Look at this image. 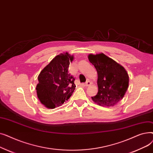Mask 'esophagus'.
I'll list each match as a JSON object with an SVG mask.
<instances>
[{
	"mask_svg": "<svg viewBox=\"0 0 153 153\" xmlns=\"http://www.w3.org/2000/svg\"><path fill=\"white\" fill-rule=\"evenodd\" d=\"M91 84V82L90 81H89V80H88L87 81H86V82L85 83V86H89V85H90Z\"/></svg>",
	"mask_w": 153,
	"mask_h": 153,
	"instance_id": "obj_1",
	"label": "esophagus"
}]
</instances>
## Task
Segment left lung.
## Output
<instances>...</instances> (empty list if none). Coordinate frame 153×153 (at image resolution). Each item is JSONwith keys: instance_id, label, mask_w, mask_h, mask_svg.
<instances>
[{"instance_id": "left-lung-1", "label": "left lung", "mask_w": 153, "mask_h": 153, "mask_svg": "<svg viewBox=\"0 0 153 153\" xmlns=\"http://www.w3.org/2000/svg\"><path fill=\"white\" fill-rule=\"evenodd\" d=\"M89 61L97 71L98 92L92 100L103 107H114L126 92L129 76L125 69L103 53L90 54Z\"/></svg>"}]
</instances>
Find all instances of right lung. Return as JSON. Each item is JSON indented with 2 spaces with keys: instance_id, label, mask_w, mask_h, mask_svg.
I'll return each instance as SVG.
<instances>
[{
  "instance_id": "obj_1",
  "label": "right lung",
  "mask_w": 153,
  "mask_h": 153,
  "mask_svg": "<svg viewBox=\"0 0 153 153\" xmlns=\"http://www.w3.org/2000/svg\"><path fill=\"white\" fill-rule=\"evenodd\" d=\"M74 56L68 53L54 58L41 71L36 90L38 98L48 108L58 107L67 101L74 91L75 79L68 72Z\"/></svg>"
}]
</instances>
